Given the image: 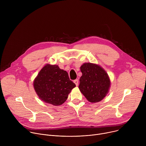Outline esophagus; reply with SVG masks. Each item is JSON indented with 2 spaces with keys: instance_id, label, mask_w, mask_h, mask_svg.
Listing matches in <instances>:
<instances>
[{
  "instance_id": "obj_1",
  "label": "esophagus",
  "mask_w": 146,
  "mask_h": 146,
  "mask_svg": "<svg viewBox=\"0 0 146 146\" xmlns=\"http://www.w3.org/2000/svg\"><path fill=\"white\" fill-rule=\"evenodd\" d=\"M73 82L75 83V84H76V86H78V80L77 79L74 80L73 81Z\"/></svg>"
}]
</instances>
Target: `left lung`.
Returning <instances> with one entry per match:
<instances>
[{
	"mask_svg": "<svg viewBox=\"0 0 146 146\" xmlns=\"http://www.w3.org/2000/svg\"><path fill=\"white\" fill-rule=\"evenodd\" d=\"M82 76L78 86L81 92L91 103L101 101L109 92L110 80L106 73L99 65L90 62L80 67Z\"/></svg>",
	"mask_w": 146,
	"mask_h": 146,
	"instance_id": "8db88e82",
	"label": "left lung"
}]
</instances>
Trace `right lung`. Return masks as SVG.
I'll list each match as a JSON object with an SVG mask.
<instances>
[{"mask_svg":"<svg viewBox=\"0 0 146 146\" xmlns=\"http://www.w3.org/2000/svg\"><path fill=\"white\" fill-rule=\"evenodd\" d=\"M75 87L66 71L60 69L58 65L48 64L40 70L33 81V87L38 98L54 106L62 105Z\"/></svg>","mask_w":146,"mask_h":146,"instance_id":"add662e5","label":"right lung"}]
</instances>
